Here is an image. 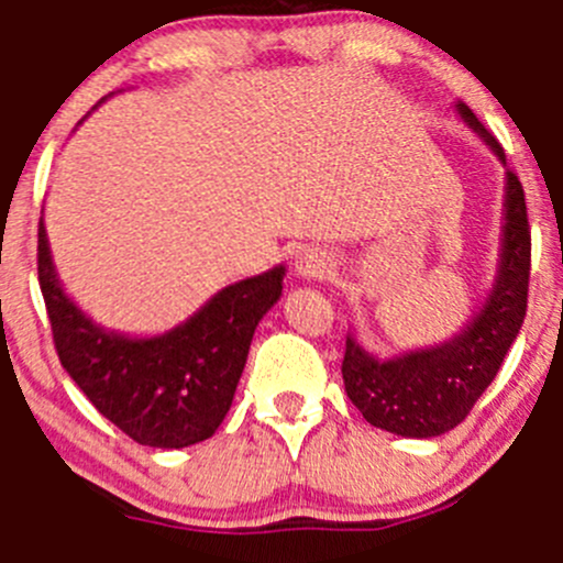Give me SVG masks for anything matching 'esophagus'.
<instances>
[{"label": "esophagus", "instance_id": "1", "mask_svg": "<svg viewBox=\"0 0 563 563\" xmlns=\"http://www.w3.org/2000/svg\"><path fill=\"white\" fill-rule=\"evenodd\" d=\"M294 269H297L302 277H323L329 269H332V261H329V255L321 253L318 247H305L297 253Z\"/></svg>", "mask_w": 563, "mask_h": 563}]
</instances>
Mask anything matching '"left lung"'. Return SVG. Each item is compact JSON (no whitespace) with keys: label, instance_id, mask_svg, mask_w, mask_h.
Wrapping results in <instances>:
<instances>
[{"label":"left lung","instance_id":"8db88e82","mask_svg":"<svg viewBox=\"0 0 563 563\" xmlns=\"http://www.w3.org/2000/svg\"><path fill=\"white\" fill-rule=\"evenodd\" d=\"M460 117L493 146L504 161V146L485 130L465 103ZM507 223L496 288L479 316L452 343L378 362L345 338L343 384L362 417L376 428L408 439L441 435L463 422L482 391L490 387L504 356L512 349L526 318L531 275V229L518 174L507 172Z\"/></svg>","mask_w":563,"mask_h":563}]
</instances>
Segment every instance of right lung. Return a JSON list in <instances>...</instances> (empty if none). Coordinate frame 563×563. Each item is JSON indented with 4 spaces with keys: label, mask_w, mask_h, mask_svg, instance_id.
Instances as JSON below:
<instances>
[{
    "label": "right lung",
    "mask_w": 563,
    "mask_h": 563,
    "mask_svg": "<svg viewBox=\"0 0 563 563\" xmlns=\"http://www.w3.org/2000/svg\"><path fill=\"white\" fill-rule=\"evenodd\" d=\"M37 280L62 367L95 408L144 446L181 450L209 439L229 413L250 340L280 299L283 266L234 283L163 338L95 327L62 291L37 229Z\"/></svg>",
    "instance_id": "add662e5"
}]
</instances>
